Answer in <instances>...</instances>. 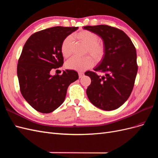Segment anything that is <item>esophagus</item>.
Wrapping results in <instances>:
<instances>
[{"mask_svg":"<svg viewBox=\"0 0 158 158\" xmlns=\"http://www.w3.org/2000/svg\"><path fill=\"white\" fill-rule=\"evenodd\" d=\"M78 75H79V78H81L83 77L84 74L83 73H81V72H79V73H78Z\"/></svg>","mask_w":158,"mask_h":158,"instance_id":"1","label":"esophagus"}]
</instances>
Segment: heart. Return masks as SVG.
Returning a JSON list of instances; mask_svg holds the SVG:
<instances>
[{
    "instance_id": "heart-1",
    "label": "heart",
    "mask_w": 158,
    "mask_h": 158,
    "mask_svg": "<svg viewBox=\"0 0 158 158\" xmlns=\"http://www.w3.org/2000/svg\"><path fill=\"white\" fill-rule=\"evenodd\" d=\"M78 41L86 45L85 54H89L96 62H99L104 56L106 48L102 42L98 41V36L95 33L88 30H81L74 35ZM73 39L71 35L66 36L62 41L60 49L64 57H69L73 51ZM94 61L89 56L83 58L74 56L70 59L66 63V66L69 69L76 71H84L93 66Z\"/></svg>"
}]
</instances>
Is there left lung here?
Instances as JSON below:
<instances>
[{"mask_svg":"<svg viewBox=\"0 0 158 158\" xmlns=\"http://www.w3.org/2000/svg\"><path fill=\"white\" fill-rule=\"evenodd\" d=\"M83 28L101 37L106 48L103 58L94 69L106 75L85 73L91 78L88 98L95 107L112 111L121 107L132 91L138 71L135 47L126 33L116 27L98 25Z\"/></svg>","mask_w":158,"mask_h":158,"instance_id":"1","label":"left lung"}]
</instances>
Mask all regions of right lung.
Returning <instances> with one entry per match:
<instances>
[{
    "label": "right lung",
    "instance_id": "1",
    "mask_svg": "<svg viewBox=\"0 0 158 158\" xmlns=\"http://www.w3.org/2000/svg\"><path fill=\"white\" fill-rule=\"evenodd\" d=\"M78 27L56 26L32 34L23 47L17 66L22 96L36 111L51 113L64 101L69 85L78 79L73 70L52 76V69L63 66L62 41Z\"/></svg>",
    "mask_w": 158,
    "mask_h": 158
}]
</instances>
